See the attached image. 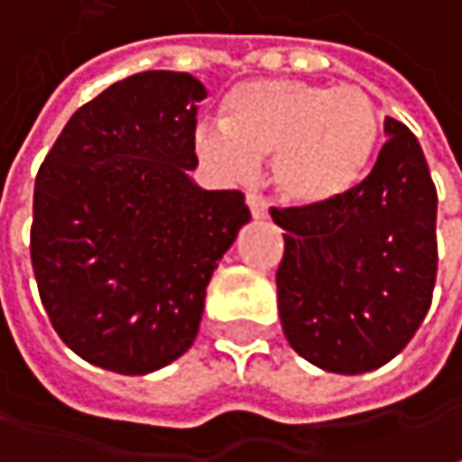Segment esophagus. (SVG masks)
<instances>
[{
	"label": "esophagus",
	"instance_id": "34e87169",
	"mask_svg": "<svg viewBox=\"0 0 462 462\" xmlns=\"http://www.w3.org/2000/svg\"><path fill=\"white\" fill-rule=\"evenodd\" d=\"M245 204H248V208H251V217H254V219H266V217H269V204H266V199H263V196L248 193Z\"/></svg>",
	"mask_w": 462,
	"mask_h": 462
}]
</instances>
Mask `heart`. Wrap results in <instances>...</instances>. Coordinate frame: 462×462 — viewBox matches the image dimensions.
<instances>
[{
	"mask_svg": "<svg viewBox=\"0 0 462 462\" xmlns=\"http://www.w3.org/2000/svg\"><path fill=\"white\" fill-rule=\"evenodd\" d=\"M382 135L374 98L358 86L251 80L225 104V123L196 127V151L225 180L243 182L272 156L277 193L298 206L327 204L358 185Z\"/></svg>",
	"mask_w": 462,
	"mask_h": 462,
	"instance_id": "obj_1",
	"label": "heart"
}]
</instances>
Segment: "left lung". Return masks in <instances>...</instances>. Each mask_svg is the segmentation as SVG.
Listing matches in <instances>:
<instances>
[{
	"label": "left lung",
	"instance_id": "obj_1",
	"mask_svg": "<svg viewBox=\"0 0 462 462\" xmlns=\"http://www.w3.org/2000/svg\"><path fill=\"white\" fill-rule=\"evenodd\" d=\"M368 177L345 196L272 208L285 230L277 269L290 347L335 374L384 366L411 342L437 280V188L416 135L393 117Z\"/></svg>",
	"mask_w": 462,
	"mask_h": 462
}]
</instances>
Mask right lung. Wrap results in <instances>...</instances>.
<instances>
[{"mask_svg":"<svg viewBox=\"0 0 462 462\" xmlns=\"http://www.w3.org/2000/svg\"><path fill=\"white\" fill-rule=\"evenodd\" d=\"M204 83L149 69L83 104L36 175L31 261L51 327L83 361L141 376L199 335L206 285L251 222L196 170Z\"/></svg>","mask_w":462,"mask_h":462,"instance_id":"right-lung-1","label":"right lung"}]
</instances>
